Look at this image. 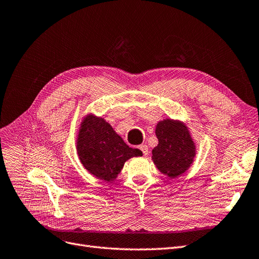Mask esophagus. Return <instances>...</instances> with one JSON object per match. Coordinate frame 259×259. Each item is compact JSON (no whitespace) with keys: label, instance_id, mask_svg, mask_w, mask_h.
<instances>
[{"label":"esophagus","instance_id":"34e87169","mask_svg":"<svg viewBox=\"0 0 259 259\" xmlns=\"http://www.w3.org/2000/svg\"><path fill=\"white\" fill-rule=\"evenodd\" d=\"M139 148H140V150L143 151L144 155H147V154L149 153V149H148V146H147V145H142Z\"/></svg>","mask_w":259,"mask_h":259}]
</instances>
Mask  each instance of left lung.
<instances>
[{"label":"left lung","instance_id":"8db88e82","mask_svg":"<svg viewBox=\"0 0 259 259\" xmlns=\"http://www.w3.org/2000/svg\"><path fill=\"white\" fill-rule=\"evenodd\" d=\"M159 145L152 150V160L161 173L175 178L188 169L195 155L189 131L182 122L166 119L156 125Z\"/></svg>","mask_w":259,"mask_h":259}]
</instances>
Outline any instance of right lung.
Returning a JSON list of instances; mask_svg holds the SVG:
<instances>
[{"instance_id":"add662e5","label":"right lung","mask_w":259,"mask_h":259,"mask_svg":"<svg viewBox=\"0 0 259 259\" xmlns=\"http://www.w3.org/2000/svg\"><path fill=\"white\" fill-rule=\"evenodd\" d=\"M76 149L83 166L107 182L116 178L125 161L143 155L139 149L125 144L110 124L93 115L86 116L81 124Z\"/></svg>"}]
</instances>
